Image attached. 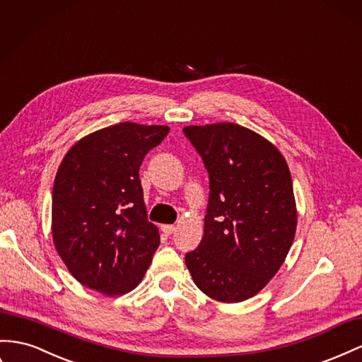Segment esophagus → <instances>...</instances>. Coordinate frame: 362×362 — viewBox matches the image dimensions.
Instances as JSON below:
<instances>
[{
    "label": "esophagus",
    "mask_w": 362,
    "mask_h": 362,
    "mask_svg": "<svg viewBox=\"0 0 362 362\" xmlns=\"http://www.w3.org/2000/svg\"><path fill=\"white\" fill-rule=\"evenodd\" d=\"M175 230H177V227H175V226H163V227H161V231L165 234V236H170V234H172Z\"/></svg>",
    "instance_id": "1"
}]
</instances>
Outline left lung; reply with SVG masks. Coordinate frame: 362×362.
Instances as JSON below:
<instances>
[{"instance_id": "8db88e82", "label": "left lung", "mask_w": 362, "mask_h": 362, "mask_svg": "<svg viewBox=\"0 0 362 362\" xmlns=\"http://www.w3.org/2000/svg\"><path fill=\"white\" fill-rule=\"evenodd\" d=\"M210 177L199 247L185 254L192 279L222 303L248 300L265 288L296 238L291 172L265 136L236 123L185 126Z\"/></svg>"}]
</instances>
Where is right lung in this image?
I'll return each mask as SVG.
<instances>
[{"label":"right lung","instance_id":"obj_1","mask_svg":"<svg viewBox=\"0 0 362 362\" xmlns=\"http://www.w3.org/2000/svg\"><path fill=\"white\" fill-rule=\"evenodd\" d=\"M169 126L117 123L76 141L53 184L52 236L71 276L108 297L143 280L160 245L140 182L144 155Z\"/></svg>","mask_w":362,"mask_h":362}]
</instances>
